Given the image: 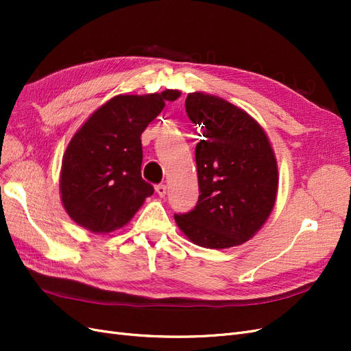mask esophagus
<instances>
[{
    "label": "esophagus",
    "mask_w": 351,
    "mask_h": 351,
    "mask_svg": "<svg viewBox=\"0 0 351 351\" xmlns=\"http://www.w3.org/2000/svg\"><path fill=\"white\" fill-rule=\"evenodd\" d=\"M155 190H156V193L161 196V197H164L165 195H167V186L165 184H158L156 187H155Z\"/></svg>",
    "instance_id": "1"
}]
</instances>
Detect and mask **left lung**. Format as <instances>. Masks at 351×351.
<instances>
[{
    "label": "left lung",
    "instance_id": "obj_1",
    "mask_svg": "<svg viewBox=\"0 0 351 351\" xmlns=\"http://www.w3.org/2000/svg\"><path fill=\"white\" fill-rule=\"evenodd\" d=\"M189 119L200 127L195 156L199 199L174 214L180 230L206 249H227L253 237L269 217L278 187L268 137L249 114L205 95L186 98Z\"/></svg>",
    "mask_w": 351,
    "mask_h": 351
}]
</instances>
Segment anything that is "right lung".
Instances as JSON below:
<instances>
[{
  "instance_id": "obj_1",
  "label": "right lung",
  "mask_w": 351,
  "mask_h": 351,
  "mask_svg": "<svg viewBox=\"0 0 351 351\" xmlns=\"http://www.w3.org/2000/svg\"><path fill=\"white\" fill-rule=\"evenodd\" d=\"M177 90L145 97L119 95L95 111L73 136L62 158L61 200L79 226L110 232L125 226L154 193L142 178L141 134L176 101Z\"/></svg>"
}]
</instances>
